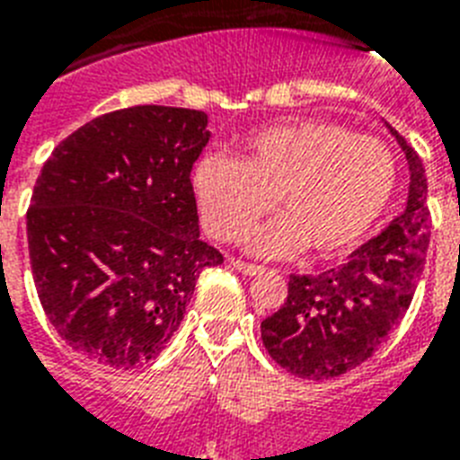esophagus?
Masks as SVG:
<instances>
[{"mask_svg": "<svg viewBox=\"0 0 460 460\" xmlns=\"http://www.w3.org/2000/svg\"><path fill=\"white\" fill-rule=\"evenodd\" d=\"M231 265H234V270H238L241 274H248V277L262 272V267L260 265H252V262H245V260H238V258H231Z\"/></svg>", "mask_w": 460, "mask_h": 460, "instance_id": "esophagus-1", "label": "esophagus"}]
</instances>
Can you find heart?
<instances>
[{"mask_svg": "<svg viewBox=\"0 0 460 460\" xmlns=\"http://www.w3.org/2000/svg\"><path fill=\"white\" fill-rule=\"evenodd\" d=\"M394 188L392 147L329 121L267 126L243 140L241 159L209 153L193 169L195 202L217 238H236L279 200L287 215L245 238L260 255L301 243L317 255L346 251L379 222Z\"/></svg>", "mask_w": 460, "mask_h": 460, "instance_id": "obj_1", "label": "heart"}]
</instances>
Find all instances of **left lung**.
Returning <instances> with one entry per match:
<instances>
[{"label": "left lung", "instance_id": "obj_1", "mask_svg": "<svg viewBox=\"0 0 460 460\" xmlns=\"http://www.w3.org/2000/svg\"><path fill=\"white\" fill-rule=\"evenodd\" d=\"M406 155V209L339 270L291 274L284 305L262 322L267 353L296 377H339L365 363L399 327L428 255V176L406 138L386 124Z\"/></svg>", "mask_w": 460, "mask_h": 460}]
</instances>
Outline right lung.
<instances>
[{"label": "right lung", "mask_w": 460, "mask_h": 460, "mask_svg": "<svg viewBox=\"0 0 460 460\" xmlns=\"http://www.w3.org/2000/svg\"><path fill=\"white\" fill-rule=\"evenodd\" d=\"M208 114L140 104L93 119L54 147L28 208L40 303L74 350L110 367L159 356L205 267L190 169Z\"/></svg>", "instance_id": "right-lung-1"}]
</instances>
